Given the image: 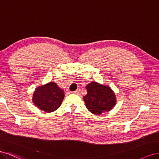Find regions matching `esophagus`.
I'll use <instances>...</instances> for the list:
<instances>
[{"label": "esophagus", "mask_w": 159, "mask_h": 159, "mask_svg": "<svg viewBox=\"0 0 159 159\" xmlns=\"http://www.w3.org/2000/svg\"><path fill=\"white\" fill-rule=\"evenodd\" d=\"M79 92H80V89H76V90H75V91L72 92V93H74V94H79Z\"/></svg>", "instance_id": "1"}]
</instances>
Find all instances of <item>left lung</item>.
Here are the masks:
<instances>
[{"instance_id":"1","label":"left lung","mask_w":159,"mask_h":159,"mask_svg":"<svg viewBox=\"0 0 159 159\" xmlns=\"http://www.w3.org/2000/svg\"><path fill=\"white\" fill-rule=\"evenodd\" d=\"M87 94L83 97L86 107L95 115L111 111L116 104L114 92L108 86L92 82L86 86Z\"/></svg>"}]
</instances>
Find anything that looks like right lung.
<instances>
[{
  "instance_id": "1",
  "label": "right lung",
  "mask_w": 159,
  "mask_h": 159,
  "mask_svg": "<svg viewBox=\"0 0 159 159\" xmlns=\"http://www.w3.org/2000/svg\"><path fill=\"white\" fill-rule=\"evenodd\" d=\"M65 92L57 83H48L34 90L33 101L40 110L52 112L59 108L65 97Z\"/></svg>"
}]
</instances>
